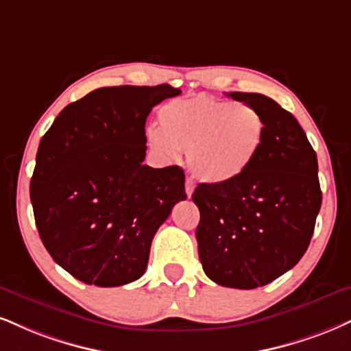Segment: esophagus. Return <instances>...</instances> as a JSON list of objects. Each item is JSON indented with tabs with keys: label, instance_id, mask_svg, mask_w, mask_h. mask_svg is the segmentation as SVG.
Instances as JSON below:
<instances>
[{
	"label": "esophagus",
	"instance_id": "34e87169",
	"mask_svg": "<svg viewBox=\"0 0 351 351\" xmlns=\"http://www.w3.org/2000/svg\"><path fill=\"white\" fill-rule=\"evenodd\" d=\"M184 189H186V196L191 197L194 191V181L191 178H186V183H184Z\"/></svg>",
	"mask_w": 351,
	"mask_h": 351
}]
</instances>
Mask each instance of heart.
I'll return each mask as SVG.
<instances>
[{"label": "heart", "mask_w": 351, "mask_h": 351, "mask_svg": "<svg viewBox=\"0 0 351 351\" xmlns=\"http://www.w3.org/2000/svg\"><path fill=\"white\" fill-rule=\"evenodd\" d=\"M158 129L147 132L163 157L186 150L189 170L202 183L226 186L239 181L263 149L267 122L258 109L214 96L175 99L160 108Z\"/></svg>", "instance_id": "obj_1"}]
</instances>
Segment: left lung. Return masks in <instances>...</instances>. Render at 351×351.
<instances>
[{"label":"left lung","mask_w":351,"mask_h":351,"mask_svg":"<svg viewBox=\"0 0 351 351\" xmlns=\"http://www.w3.org/2000/svg\"><path fill=\"white\" fill-rule=\"evenodd\" d=\"M263 114L267 137L239 181L199 183L193 201L202 269L235 289L265 286L291 269L309 247L322 204L317 155L296 117L258 93H229Z\"/></svg>","instance_id":"left-lung-1"}]
</instances>
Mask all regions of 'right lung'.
I'll list each match as a JSON object with an SVG mask.
<instances>
[{
	"instance_id": "1",
	"label": "right lung",
	"mask_w": 351,
	"mask_h": 351,
	"mask_svg": "<svg viewBox=\"0 0 351 351\" xmlns=\"http://www.w3.org/2000/svg\"><path fill=\"white\" fill-rule=\"evenodd\" d=\"M180 93L167 83L98 88L63 108L42 137L34 217L50 256L77 280L101 288L138 280L158 227L186 199L180 167L142 163L147 116Z\"/></svg>"
}]
</instances>
